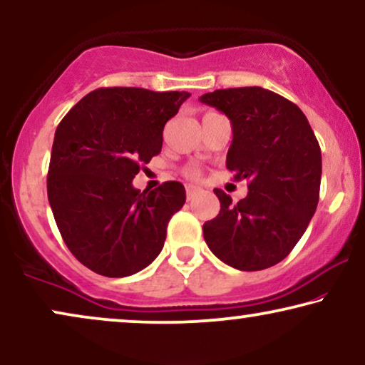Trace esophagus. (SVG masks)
Here are the masks:
<instances>
[{
  "mask_svg": "<svg viewBox=\"0 0 365 365\" xmlns=\"http://www.w3.org/2000/svg\"><path fill=\"white\" fill-rule=\"evenodd\" d=\"M198 192H200V188H198V187H193V185H187V198H188V200H192V198H193V197H195Z\"/></svg>",
  "mask_w": 365,
  "mask_h": 365,
  "instance_id": "obj_1",
  "label": "esophagus"
}]
</instances>
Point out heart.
Masks as SVG:
<instances>
[{"mask_svg": "<svg viewBox=\"0 0 365 365\" xmlns=\"http://www.w3.org/2000/svg\"><path fill=\"white\" fill-rule=\"evenodd\" d=\"M188 175H190V177H197L198 172H197V170H190V172H188Z\"/></svg>", "mask_w": 365, "mask_h": 365, "instance_id": "obj_1", "label": "heart"}]
</instances>
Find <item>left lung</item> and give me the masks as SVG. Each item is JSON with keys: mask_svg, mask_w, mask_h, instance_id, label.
Listing matches in <instances>:
<instances>
[{"mask_svg": "<svg viewBox=\"0 0 365 365\" xmlns=\"http://www.w3.org/2000/svg\"><path fill=\"white\" fill-rule=\"evenodd\" d=\"M200 101L228 116L233 140L227 168L249 182V193L237 203L213 190L220 213L203 223V239L233 269H269L290 254L317 208V138L297 105L260 86L215 90Z\"/></svg>", "mask_w": 365, "mask_h": 365, "instance_id": "obj_1", "label": "left lung"}]
</instances>
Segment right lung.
Masks as SVG:
<instances>
[{"mask_svg": "<svg viewBox=\"0 0 365 365\" xmlns=\"http://www.w3.org/2000/svg\"><path fill=\"white\" fill-rule=\"evenodd\" d=\"M188 96L98 88L58 125L48 200L66 247L96 274L133 275L162 252L170 218L185 203V188L165 182L140 192L132 182L162 152L163 126Z\"/></svg>", "mask_w": 365, "mask_h": 365, "instance_id": "obj_1", "label": "right lung"}]
</instances>
